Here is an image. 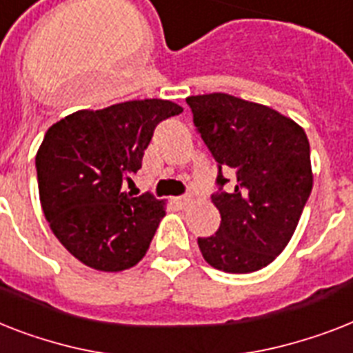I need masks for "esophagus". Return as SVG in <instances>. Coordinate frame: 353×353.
<instances>
[{
  "label": "esophagus",
  "mask_w": 353,
  "mask_h": 353,
  "mask_svg": "<svg viewBox=\"0 0 353 353\" xmlns=\"http://www.w3.org/2000/svg\"><path fill=\"white\" fill-rule=\"evenodd\" d=\"M176 203L179 206H183V208H185V206H188L192 203V197L190 196H183V197H177L176 199Z\"/></svg>",
  "instance_id": "1"
}]
</instances>
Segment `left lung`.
Masks as SVG:
<instances>
[{
	"instance_id": "1",
	"label": "left lung",
	"mask_w": 353,
	"mask_h": 353,
	"mask_svg": "<svg viewBox=\"0 0 353 353\" xmlns=\"http://www.w3.org/2000/svg\"><path fill=\"white\" fill-rule=\"evenodd\" d=\"M194 125L219 165L236 170L232 192L212 203L221 214L219 230L197 245L210 266L228 274L261 270L285 250L310 197L314 174L303 127L274 108L214 92L186 97Z\"/></svg>"
}]
</instances>
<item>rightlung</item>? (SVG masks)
Instances as JSON below:
<instances>
[{
    "label": "right lung",
    "mask_w": 353,
    "mask_h": 353,
    "mask_svg": "<svg viewBox=\"0 0 353 353\" xmlns=\"http://www.w3.org/2000/svg\"><path fill=\"white\" fill-rule=\"evenodd\" d=\"M168 99L77 110L48 128L36 154L37 188L50 230L77 261L121 272L145 257L165 201L132 197L123 183L141 168L157 123L181 114Z\"/></svg>",
    "instance_id": "1"
}]
</instances>
